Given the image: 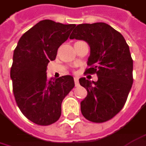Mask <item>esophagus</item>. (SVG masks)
<instances>
[{
	"label": "esophagus",
	"instance_id": "obj_1",
	"mask_svg": "<svg viewBox=\"0 0 146 146\" xmlns=\"http://www.w3.org/2000/svg\"><path fill=\"white\" fill-rule=\"evenodd\" d=\"M74 84H75V86H79V79L77 77H74Z\"/></svg>",
	"mask_w": 146,
	"mask_h": 146
}]
</instances>
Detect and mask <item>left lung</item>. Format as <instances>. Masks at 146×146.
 I'll use <instances>...</instances> for the list:
<instances>
[{
	"label": "left lung",
	"mask_w": 146,
	"mask_h": 146,
	"mask_svg": "<svg viewBox=\"0 0 146 146\" xmlns=\"http://www.w3.org/2000/svg\"><path fill=\"white\" fill-rule=\"evenodd\" d=\"M83 40L90 46L86 74H97L98 80L80 79L87 91L81 101V113L90 121L101 123L123 108L133 85V59L123 36L106 23L80 24L70 39Z\"/></svg>",
	"instance_id": "8db88e82"
}]
</instances>
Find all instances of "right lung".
<instances>
[{
    "instance_id": "right-lung-1",
    "label": "right lung",
    "mask_w": 146,
    "mask_h": 146,
    "mask_svg": "<svg viewBox=\"0 0 146 146\" xmlns=\"http://www.w3.org/2000/svg\"><path fill=\"white\" fill-rule=\"evenodd\" d=\"M75 25L41 20L27 31L13 52L10 77L18 107L31 121L48 126L59 120L61 103L74 87V77L47 79V66Z\"/></svg>"
}]
</instances>
